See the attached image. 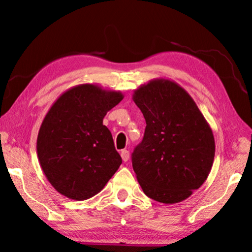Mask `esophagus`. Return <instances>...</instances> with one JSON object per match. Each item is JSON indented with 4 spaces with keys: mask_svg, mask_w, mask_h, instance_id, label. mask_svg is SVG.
Instances as JSON below:
<instances>
[{
    "mask_svg": "<svg viewBox=\"0 0 252 252\" xmlns=\"http://www.w3.org/2000/svg\"><path fill=\"white\" fill-rule=\"evenodd\" d=\"M121 158H122L123 161L126 162L127 160H129V158H130V152L127 151V150H122L121 151Z\"/></svg>",
    "mask_w": 252,
    "mask_h": 252,
    "instance_id": "esophagus-1",
    "label": "esophagus"
}]
</instances>
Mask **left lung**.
I'll return each mask as SVG.
<instances>
[{
  "label": "left lung",
  "mask_w": 252,
  "mask_h": 252,
  "mask_svg": "<svg viewBox=\"0 0 252 252\" xmlns=\"http://www.w3.org/2000/svg\"><path fill=\"white\" fill-rule=\"evenodd\" d=\"M147 126L132 167L149 198L178 203L207 180L215 159L210 126L185 89L169 79L142 84L132 95Z\"/></svg>",
  "instance_id": "left-lung-1"
}]
</instances>
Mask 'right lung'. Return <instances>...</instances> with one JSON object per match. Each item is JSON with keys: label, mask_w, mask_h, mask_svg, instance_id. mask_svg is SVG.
<instances>
[{"label": "right lung", "mask_w": 252, "mask_h": 252, "mask_svg": "<svg viewBox=\"0 0 252 252\" xmlns=\"http://www.w3.org/2000/svg\"><path fill=\"white\" fill-rule=\"evenodd\" d=\"M123 96L97 84H79L63 92L45 114L37 158L59 193L76 201L90 199L117 172L122 159L103 118Z\"/></svg>", "instance_id": "1"}]
</instances>
